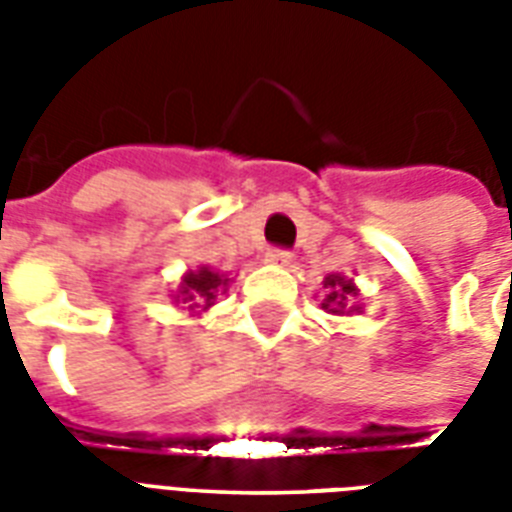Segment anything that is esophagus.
<instances>
[{
  "mask_svg": "<svg viewBox=\"0 0 512 512\" xmlns=\"http://www.w3.org/2000/svg\"><path fill=\"white\" fill-rule=\"evenodd\" d=\"M265 263L281 265V268H284V265L292 263V252H286V249H268V252H265Z\"/></svg>",
  "mask_w": 512,
  "mask_h": 512,
  "instance_id": "obj_1",
  "label": "esophagus"
}]
</instances>
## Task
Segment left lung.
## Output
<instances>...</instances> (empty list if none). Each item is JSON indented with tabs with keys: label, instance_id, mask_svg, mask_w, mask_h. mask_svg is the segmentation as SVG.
Returning <instances> with one entry per match:
<instances>
[{
	"label": "left lung",
	"instance_id": "1",
	"mask_svg": "<svg viewBox=\"0 0 512 512\" xmlns=\"http://www.w3.org/2000/svg\"><path fill=\"white\" fill-rule=\"evenodd\" d=\"M360 289L352 278L342 276V273H328L323 278V299L321 307L331 315H355L363 313V307L357 305Z\"/></svg>",
	"mask_w": 512,
	"mask_h": 512
}]
</instances>
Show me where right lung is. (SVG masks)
Segmentation results:
<instances>
[{
    "label": "right lung",
    "instance_id": "right-lung-1",
    "mask_svg": "<svg viewBox=\"0 0 512 512\" xmlns=\"http://www.w3.org/2000/svg\"><path fill=\"white\" fill-rule=\"evenodd\" d=\"M228 284H231L228 273H218L210 265H199V268L186 270L181 276V284L173 292V302L189 310L191 318H199L215 305L218 294L228 292Z\"/></svg>",
    "mask_w": 512,
    "mask_h": 512
}]
</instances>
